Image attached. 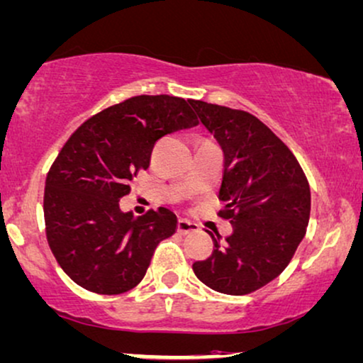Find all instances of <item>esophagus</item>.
I'll use <instances>...</instances> for the list:
<instances>
[{"instance_id":"obj_1","label":"esophagus","mask_w":363,"mask_h":363,"mask_svg":"<svg viewBox=\"0 0 363 363\" xmlns=\"http://www.w3.org/2000/svg\"><path fill=\"white\" fill-rule=\"evenodd\" d=\"M196 230H199V225H196L195 222L189 220V218H180V220H178V232H180V234L186 235Z\"/></svg>"}]
</instances>
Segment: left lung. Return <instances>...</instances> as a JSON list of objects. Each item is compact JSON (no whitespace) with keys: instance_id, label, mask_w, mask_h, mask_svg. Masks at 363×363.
<instances>
[{"instance_id":"left-lung-1","label":"left lung","mask_w":363,"mask_h":363,"mask_svg":"<svg viewBox=\"0 0 363 363\" xmlns=\"http://www.w3.org/2000/svg\"><path fill=\"white\" fill-rule=\"evenodd\" d=\"M189 102L223 151L220 217L234 227L225 240L210 232L212 256L194 271L218 293L249 294L279 276L296 252L310 220V185L289 147L256 116Z\"/></svg>"}]
</instances>
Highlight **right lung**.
Masks as SVG:
<instances>
[{"label": "right lung", "mask_w": 363, "mask_h": 363, "mask_svg": "<svg viewBox=\"0 0 363 363\" xmlns=\"http://www.w3.org/2000/svg\"><path fill=\"white\" fill-rule=\"evenodd\" d=\"M196 124L182 97L136 96L92 116L69 138L47 174L43 213L48 245L70 279L99 294L140 284L178 218L164 207L134 217L119 200L150 167L160 138Z\"/></svg>", "instance_id": "obj_1"}]
</instances>
